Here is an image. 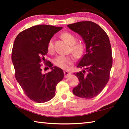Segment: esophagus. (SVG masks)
<instances>
[{
    "label": "esophagus",
    "instance_id": "34e87169",
    "mask_svg": "<svg viewBox=\"0 0 129 129\" xmlns=\"http://www.w3.org/2000/svg\"><path fill=\"white\" fill-rule=\"evenodd\" d=\"M64 73L65 78H68V77H69V76H71V75L72 74L71 73H70V72H68L67 71H65L64 72Z\"/></svg>",
    "mask_w": 129,
    "mask_h": 129
}]
</instances>
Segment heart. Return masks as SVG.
Instances as JSON below:
<instances>
[{
  "instance_id": "1",
  "label": "heart",
  "mask_w": 129,
  "mask_h": 129,
  "mask_svg": "<svg viewBox=\"0 0 129 129\" xmlns=\"http://www.w3.org/2000/svg\"><path fill=\"white\" fill-rule=\"evenodd\" d=\"M61 37L68 43L71 45V50L73 54L77 57H79L83 54L84 52V46L81 43L76 44L77 38L74 35L69 32H64L61 34ZM47 50L49 52H52L54 50L53 46V38H51L48 42ZM74 58L71 56L59 55L53 59V63L60 68L67 69L69 65L73 64Z\"/></svg>"
}]
</instances>
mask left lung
Wrapping results in <instances>:
<instances>
[{
	"instance_id": "8db88e82",
	"label": "left lung",
	"mask_w": 129,
	"mask_h": 129,
	"mask_svg": "<svg viewBox=\"0 0 129 129\" xmlns=\"http://www.w3.org/2000/svg\"><path fill=\"white\" fill-rule=\"evenodd\" d=\"M67 26L82 37L86 46V53L77 64L83 70L74 74L79 82L73 89V93L77 96L91 99L102 92L109 79L112 56L108 36L99 25L91 21Z\"/></svg>"
}]
</instances>
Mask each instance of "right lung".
Returning <instances> with one entry per match:
<instances>
[{
    "label": "right lung",
    "instance_id": "1",
    "mask_svg": "<svg viewBox=\"0 0 129 129\" xmlns=\"http://www.w3.org/2000/svg\"><path fill=\"white\" fill-rule=\"evenodd\" d=\"M62 27L40 25L27 29L16 37L12 52L15 77L27 96L37 103H45L55 96L56 86L64 78L62 70L47 65L51 72L43 74L41 63H46L47 44Z\"/></svg>",
    "mask_w": 129,
    "mask_h": 129
}]
</instances>
